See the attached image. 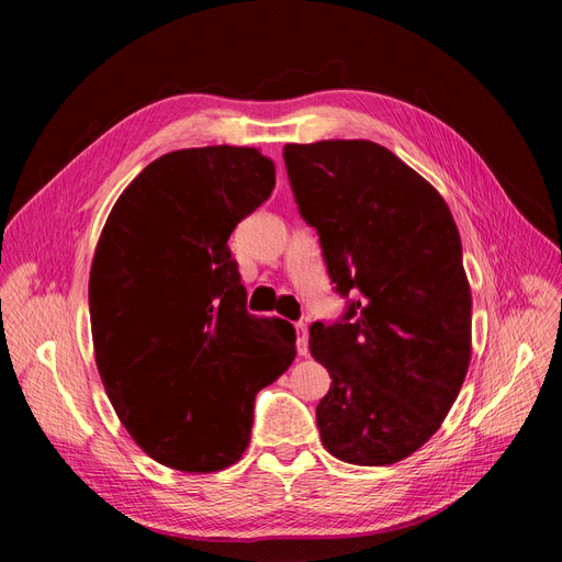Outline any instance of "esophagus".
Wrapping results in <instances>:
<instances>
[{
	"mask_svg": "<svg viewBox=\"0 0 562 562\" xmlns=\"http://www.w3.org/2000/svg\"><path fill=\"white\" fill-rule=\"evenodd\" d=\"M295 335H297V353L307 356L310 353V330L307 323H295Z\"/></svg>",
	"mask_w": 562,
	"mask_h": 562,
	"instance_id": "esophagus-1",
	"label": "esophagus"
}]
</instances>
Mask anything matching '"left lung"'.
<instances>
[{
    "instance_id": "8db88e82",
    "label": "left lung",
    "mask_w": 562,
    "mask_h": 562,
    "mask_svg": "<svg viewBox=\"0 0 562 562\" xmlns=\"http://www.w3.org/2000/svg\"><path fill=\"white\" fill-rule=\"evenodd\" d=\"M283 159L335 291L356 297L342 321L310 328V351L333 380L316 407L321 440L349 464H396L440 429L471 361L452 213L378 143H288Z\"/></svg>"
}]
</instances>
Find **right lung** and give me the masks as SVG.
I'll use <instances>...</instances> for the list:
<instances>
[{
	"mask_svg": "<svg viewBox=\"0 0 562 562\" xmlns=\"http://www.w3.org/2000/svg\"><path fill=\"white\" fill-rule=\"evenodd\" d=\"M255 147H192L145 166L95 246L89 307L100 380L155 462L187 473L236 464L255 394L295 359V328L246 312L227 246L274 190Z\"/></svg>",
	"mask_w": 562,
	"mask_h": 562,
	"instance_id": "obj_1",
	"label": "right lung"
}]
</instances>
